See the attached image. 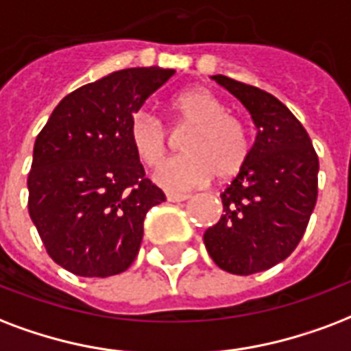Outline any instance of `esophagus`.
Listing matches in <instances>:
<instances>
[{"mask_svg": "<svg viewBox=\"0 0 351 351\" xmlns=\"http://www.w3.org/2000/svg\"><path fill=\"white\" fill-rule=\"evenodd\" d=\"M189 199V195H182V193H167V200L169 202H184V200Z\"/></svg>", "mask_w": 351, "mask_h": 351, "instance_id": "1", "label": "esophagus"}]
</instances>
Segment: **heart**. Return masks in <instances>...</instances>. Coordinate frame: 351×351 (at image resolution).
I'll list each match as a JSON object with an SVG mask.
<instances>
[{"label":"heart","instance_id":"b5f03b06","mask_svg":"<svg viewBox=\"0 0 351 351\" xmlns=\"http://www.w3.org/2000/svg\"><path fill=\"white\" fill-rule=\"evenodd\" d=\"M169 130L182 140L184 156L165 162L154 180L171 191H184L200 186L215 175L221 182L234 178L247 164L248 136L245 125L221 99L206 88H189L171 99ZM128 143L134 154L147 167H156L171 149V136L165 125L149 112H136L128 119Z\"/></svg>","mask_w":351,"mask_h":351}]
</instances>
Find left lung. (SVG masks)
<instances>
[{"label":"left lung","mask_w":351,"mask_h":351,"mask_svg":"<svg viewBox=\"0 0 351 351\" xmlns=\"http://www.w3.org/2000/svg\"><path fill=\"white\" fill-rule=\"evenodd\" d=\"M245 104L258 128L247 164L223 193V215L204 234L219 269L248 276L291 256L318 195V156L287 106L269 92L215 75Z\"/></svg>","instance_id":"8db88e82"}]
</instances>
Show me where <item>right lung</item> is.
I'll list each match as a JSON object with an SVG mask.
<instances>
[{
    "instance_id": "obj_1",
    "label": "right lung",
    "mask_w": 351,
    "mask_h": 351,
    "mask_svg": "<svg viewBox=\"0 0 351 351\" xmlns=\"http://www.w3.org/2000/svg\"><path fill=\"white\" fill-rule=\"evenodd\" d=\"M173 75L130 68L84 84L36 136L29 215L49 258L75 276L127 271L140 252L147 211L165 200L134 154L127 127Z\"/></svg>"
}]
</instances>
